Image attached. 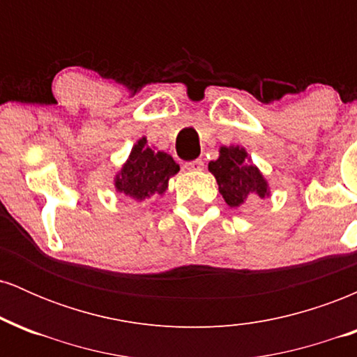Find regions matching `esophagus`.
I'll use <instances>...</instances> for the list:
<instances>
[{"instance_id": "obj_1", "label": "esophagus", "mask_w": 357, "mask_h": 357, "mask_svg": "<svg viewBox=\"0 0 357 357\" xmlns=\"http://www.w3.org/2000/svg\"><path fill=\"white\" fill-rule=\"evenodd\" d=\"M184 167H186L188 171H202L204 167V162L202 159H195V161L184 162Z\"/></svg>"}]
</instances>
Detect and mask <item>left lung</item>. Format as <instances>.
Masks as SVG:
<instances>
[{"label":"left lung","mask_w":357,"mask_h":357,"mask_svg":"<svg viewBox=\"0 0 357 357\" xmlns=\"http://www.w3.org/2000/svg\"><path fill=\"white\" fill-rule=\"evenodd\" d=\"M208 169L216 178L220 192L230 206H240L248 195L265 198L267 181L252 162L241 147H221L220 158L208 165Z\"/></svg>","instance_id":"obj_1"}]
</instances>
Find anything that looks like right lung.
Segmentation results:
<instances>
[{"mask_svg":"<svg viewBox=\"0 0 357 357\" xmlns=\"http://www.w3.org/2000/svg\"><path fill=\"white\" fill-rule=\"evenodd\" d=\"M179 171L169 154L154 151L147 144L146 137L132 147L129 161L117 176L116 188L127 198L144 199L151 195H162L171 176Z\"/></svg>","mask_w":357,"mask_h":357,"instance_id":"add662e5","label":"right lung"}]
</instances>
